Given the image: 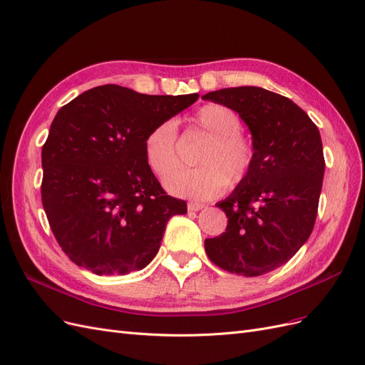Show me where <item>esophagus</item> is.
<instances>
[{
	"instance_id": "34e87169",
	"label": "esophagus",
	"mask_w": 365,
	"mask_h": 365,
	"mask_svg": "<svg viewBox=\"0 0 365 365\" xmlns=\"http://www.w3.org/2000/svg\"><path fill=\"white\" fill-rule=\"evenodd\" d=\"M203 207H205V205L197 203V202H190V203H187V210H191V212H197V210L203 209Z\"/></svg>"
}]
</instances>
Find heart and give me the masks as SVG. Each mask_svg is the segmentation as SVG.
<instances>
[{"instance_id": "b5f03b06", "label": "heart", "mask_w": 365, "mask_h": 365, "mask_svg": "<svg viewBox=\"0 0 365 365\" xmlns=\"http://www.w3.org/2000/svg\"><path fill=\"white\" fill-rule=\"evenodd\" d=\"M194 127L206 143L200 147V167L171 174L179 167L178 125L167 120L155 125L144 139V155L150 170L165 178L167 190L179 197L210 200L249 178L255 165V147L242 132V121L227 106L210 103L194 115Z\"/></svg>"}]
</instances>
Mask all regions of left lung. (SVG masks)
I'll list each match as a JSON object with an SVG mask.
<instances>
[{
	"instance_id": "left-lung-1",
	"label": "left lung",
	"mask_w": 365,
	"mask_h": 365,
	"mask_svg": "<svg viewBox=\"0 0 365 365\" xmlns=\"http://www.w3.org/2000/svg\"><path fill=\"white\" fill-rule=\"evenodd\" d=\"M203 100L238 112L256 155L249 178L217 203L227 227L205 240V250L229 273L262 276L288 262L314 229L324 175L320 132L296 103L262 88H226Z\"/></svg>"
}]
</instances>
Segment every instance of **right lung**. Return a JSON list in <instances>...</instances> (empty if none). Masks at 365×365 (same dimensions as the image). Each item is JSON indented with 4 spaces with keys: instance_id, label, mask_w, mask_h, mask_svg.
Returning <instances> with one entry per match:
<instances>
[{
    "instance_id": "add662e5",
    "label": "right lung",
    "mask_w": 365,
    "mask_h": 365,
    "mask_svg": "<svg viewBox=\"0 0 365 365\" xmlns=\"http://www.w3.org/2000/svg\"><path fill=\"white\" fill-rule=\"evenodd\" d=\"M197 98L104 85L57 112L42 147L41 194L54 237L74 264L113 276L153 261L168 220L186 214V202L162 190L144 139Z\"/></svg>"
}]
</instances>
